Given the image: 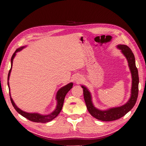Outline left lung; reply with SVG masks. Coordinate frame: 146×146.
Here are the masks:
<instances>
[{
  "mask_svg": "<svg viewBox=\"0 0 146 146\" xmlns=\"http://www.w3.org/2000/svg\"><path fill=\"white\" fill-rule=\"evenodd\" d=\"M118 48L122 50V53L126 57L132 75L131 96L129 101L125 104L120 107L111 108L106 111L98 110L93 105L90 91L84 86H82L84 92V98L86 107L89 113L97 119L105 121V122L115 120L123 117L133 108L138 98L139 78H138L137 68L136 67L134 54L132 52L131 49L125 45H118Z\"/></svg>",
  "mask_w": 146,
  "mask_h": 146,
  "instance_id": "left-lung-1",
  "label": "left lung"
}]
</instances>
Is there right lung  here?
<instances>
[{"label": "right lung", "instance_id": "obj_1", "mask_svg": "<svg viewBox=\"0 0 146 146\" xmlns=\"http://www.w3.org/2000/svg\"><path fill=\"white\" fill-rule=\"evenodd\" d=\"M23 48H19L17 49L15 51L13 55L11 56V69L9 71L8 73V85L9 87V75H10V73H11V68H12V64H13V60L15 57V56L16 55V53L18 52V51H21L22 49ZM73 87V83H70L68 84V85H66L64 87L62 88L61 89L58 90L57 92V94H56V100H57V106H56V110L54 111L49 114L48 115H41L40 114H38V113H26L24 112L23 111H22L21 110H20L19 108H17V106L15 104L14 102L12 100V98H11V95L9 94V96H10V99H11V102L12 105L14 107V108L15 109V110L19 113H20L22 116H23L24 117L26 118L27 119H28L29 120L32 121V122H38V123H46V122H48L49 121L52 120L54 119L56 116H57L59 113H60V111L62 108L63 106V104H64V98H65V97L66 95V94L68 93V92L70 91L71 88Z\"/></svg>", "mask_w": 146, "mask_h": 146}]
</instances>
